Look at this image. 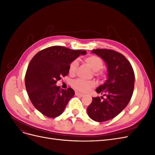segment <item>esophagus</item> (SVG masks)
Masks as SVG:
<instances>
[{
	"instance_id": "1",
	"label": "esophagus",
	"mask_w": 155,
	"mask_h": 155,
	"mask_svg": "<svg viewBox=\"0 0 155 155\" xmlns=\"http://www.w3.org/2000/svg\"><path fill=\"white\" fill-rule=\"evenodd\" d=\"M75 95L77 96H80V97H83V94H82L79 93V92H75Z\"/></svg>"
}]
</instances>
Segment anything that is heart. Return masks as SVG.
Instances as JSON below:
<instances>
[{"instance_id": "heart-1", "label": "heart", "mask_w": 155, "mask_h": 155, "mask_svg": "<svg viewBox=\"0 0 155 155\" xmlns=\"http://www.w3.org/2000/svg\"><path fill=\"white\" fill-rule=\"evenodd\" d=\"M84 61L94 70L95 76L97 77H102L104 76V72L101 70L104 67V62L100 57L97 55H89L84 58ZM78 66V61L74 60L69 65V73L73 74L76 72ZM72 85L76 91L81 92H87L94 87L95 83L92 81H86L81 79H78L72 82Z\"/></svg>"}]
</instances>
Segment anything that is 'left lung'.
Instances as JSON below:
<instances>
[{"instance_id": "8db88e82", "label": "left lung", "mask_w": 155, "mask_h": 155, "mask_svg": "<svg viewBox=\"0 0 155 155\" xmlns=\"http://www.w3.org/2000/svg\"><path fill=\"white\" fill-rule=\"evenodd\" d=\"M92 53L105 62L108 74L105 83L96 90L102 96L92 97L87 113L92 120L104 122L118 116L128 105L134 91V73L129 61L118 51L96 49Z\"/></svg>"}]
</instances>
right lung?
<instances>
[{
  "instance_id": "add662e5",
  "label": "right lung",
  "mask_w": 155,
  "mask_h": 155,
  "mask_svg": "<svg viewBox=\"0 0 155 155\" xmlns=\"http://www.w3.org/2000/svg\"><path fill=\"white\" fill-rule=\"evenodd\" d=\"M86 53L54 46L41 50L31 59L25 75V86L31 102L41 113L48 118L63 113L75 92L71 88L64 90L55 84L67 76L71 62Z\"/></svg>"
}]
</instances>
